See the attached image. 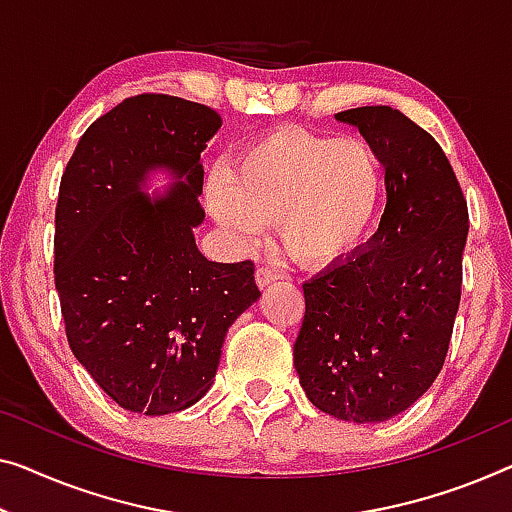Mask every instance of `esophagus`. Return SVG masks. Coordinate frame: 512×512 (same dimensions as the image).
I'll return each mask as SVG.
<instances>
[{"label": "esophagus", "mask_w": 512, "mask_h": 512, "mask_svg": "<svg viewBox=\"0 0 512 512\" xmlns=\"http://www.w3.org/2000/svg\"><path fill=\"white\" fill-rule=\"evenodd\" d=\"M280 276L273 269H269V266H259V269L255 271V282L259 289H266L269 285H273Z\"/></svg>", "instance_id": "34e87169"}]
</instances>
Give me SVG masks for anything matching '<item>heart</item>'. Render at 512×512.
Here are the masks:
<instances>
[{
  "instance_id": "b5f03b06",
  "label": "heart",
  "mask_w": 512,
  "mask_h": 512,
  "mask_svg": "<svg viewBox=\"0 0 512 512\" xmlns=\"http://www.w3.org/2000/svg\"><path fill=\"white\" fill-rule=\"evenodd\" d=\"M386 165L358 135L278 126L243 144L230 170L211 174L207 207L232 241L248 246L273 220L287 255L308 269L352 257L381 218Z\"/></svg>"
}]
</instances>
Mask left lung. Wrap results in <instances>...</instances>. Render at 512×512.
I'll list each match as a JSON object with an SVG mask.
<instances>
[{
  "instance_id": "1",
  "label": "left lung",
  "mask_w": 512,
  "mask_h": 512,
  "mask_svg": "<svg viewBox=\"0 0 512 512\" xmlns=\"http://www.w3.org/2000/svg\"><path fill=\"white\" fill-rule=\"evenodd\" d=\"M335 119L379 149L386 209L368 246L303 285L294 368L324 414L381 423L421 398L446 361L469 211L444 149L400 110L365 105Z\"/></svg>"
}]
</instances>
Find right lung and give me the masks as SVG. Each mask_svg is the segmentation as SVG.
<instances>
[{"mask_svg": "<svg viewBox=\"0 0 512 512\" xmlns=\"http://www.w3.org/2000/svg\"><path fill=\"white\" fill-rule=\"evenodd\" d=\"M220 126L216 110L177 96L126 98L87 128L61 177L55 287L68 345L135 414L204 398L227 329L259 299L250 259L209 262L195 243L200 154ZM160 169L175 183L144 194Z\"/></svg>", "mask_w": 512, "mask_h": 512, "instance_id": "obj_1", "label": "right lung"}]
</instances>
